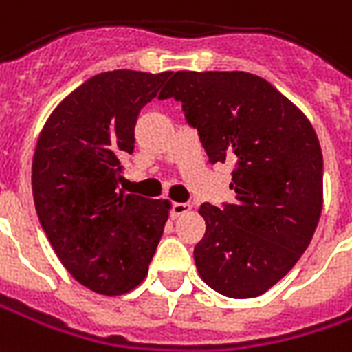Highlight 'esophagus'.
<instances>
[{"instance_id":"obj_1","label":"esophagus","mask_w":352,"mask_h":352,"mask_svg":"<svg viewBox=\"0 0 352 352\" xmlns=\"http://www.w3.org/2000/svg\"><path fill=\"white\" fill-rule=\"evenodd\" d=\"M188 211H190V206H188V204H179V201H177V204H171V211H169V213H171V217L177 219L181 217V215H184V213H188Z\"/></svg>"}]
</instances>
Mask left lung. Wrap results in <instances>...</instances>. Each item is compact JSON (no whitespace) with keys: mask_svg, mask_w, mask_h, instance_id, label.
<instances>
[{"mask_svg":"<svg viewBox=\"0 0 352 352\" xmlns=\"http://www.w3.org/2000/svg\"><path fill=\"white\" fill-rule=\"evenodd\" d=\"M169 97L183 104L211 164H234V204H201L196 269L221 296H261L292 270L318 225V137L292 100L253 74L175 72L160 93Z\"/></svg>","mask_w":352,"mask_h":352,"instance_id":"8db88e82","label":"left lung"}]
</instances>
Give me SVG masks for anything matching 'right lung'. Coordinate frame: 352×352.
I'll use <instances>...</instances> for the list:
<instances>
[{
    "mask_svg": "<svg viewBox=\"0 0 352 352\" xmlns=\"http://www.w3.org/2000/svg\"><path fill=\"white\" fill-rule=\"evenodd\" d=\"M171 72L89 78L49 116L32 162L41 228L74 278L102 296L141 284L164 234L168 200L120 190L141 108Z\"/></svg>",
    "mask_w": 352,
    "mask_h": 352,
    "instance_id": "add662e5",
    "label": "right lung"
}]
</instances>
